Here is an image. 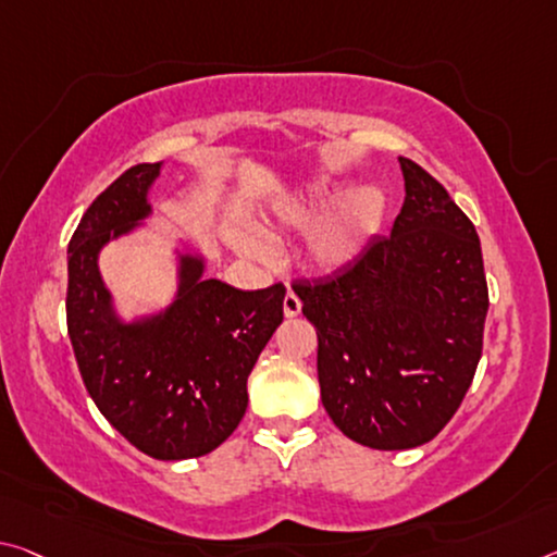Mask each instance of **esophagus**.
<instances>
[{
	"label": "esophagus",
	"instance_id": "obj_1",
	"mask_svg": "<svg viewBox=\"0 0 557 557\" xmlns=\"http://www.w3.org/2000/svg\"><path fill=\"white\" fill-rule=\"evenodd\" d=\"M282 310H285V317H297L299 310H302V302H299V297L293 289H287L285 299H282Z\"/></svg>",
	"mask_w": 557,
	"mask_h": 557
}]
</instances>
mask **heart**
Segmentation results:
<instances>
[{"label":"heart","instance_id":"1","mask_svg":"<svg viewBox=\"0 0 557 557\" xmlns=\"http://www.w3.org/2000/svg\"><path fill=\"white\" fill-rule=\"evenodd\" d=\"M339 190L332 185H312L307 193H299L272 210V220L285 227H307L314 223L326 208L337 200ZM386 210L384 193L376 188H359L349 193L337 208L326 215L307 243V255L310 262L320 270H342L355 262L372 235L382 227ZM235 245L240 247L250 258H268V243L262 240L258 233L250 231H235L233 233Z\"/></svg>","mask_w":557,"mask_h":557}]
</instances>
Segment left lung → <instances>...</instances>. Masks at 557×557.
Returning <instances> with one entry per match:
<instances>
[{"label": "left lung", "mask_w": 557, "mask_h": 557, "mask_svg": "<svg viewBox=\"0 0 557 557\" xmlns=\"http://www.w3.org/2000/svg\"><path fill=\"white\" fill-rule=\"evenodd\" d=\"M406 198L392 235L332 277L295 280L317 330L322 404L379 451L434 438L461 406L488 312L481 240L444 185L399 158Z\"/></svg>", "instance_id": "obj_1"}]
</instances>
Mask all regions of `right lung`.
I'll list each match as a JSON object with an SVG mask.
<instances>
[{
	"label": "right lung",
	"instance_id": "obj_1",
	"mask_svg": "<svg viewBox=\"0 0 557 557\" xmlns=\"http://www.w3.org/2000/svg\"><path fill=\"white\" fill-rule=\"evenodd\" d=\"M161 163L119 175L69 243L66 326L84 386L138 451L161 461L206 456L247 409V376L282 322L285 285L235 289L202 277V260L181 255L175 302L151 320L123 324L99 275L101 247L151 213L148 188Z\"/></svg>",
	"mask_w": 557,
	"mask_h": 557
}]
</instances>
